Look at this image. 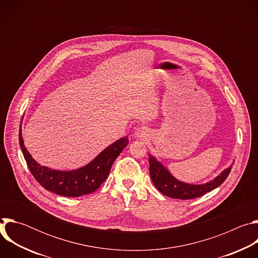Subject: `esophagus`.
I'll use <instances>...</instances> for the list:
<instances>
[{
    "mask_svg": "<svg viewBox=\"0 0 258 258\" xmlns=\"http://www.w3.org/2000/svg\"><path fill=\"white\" fill-rule=\"evenodd\" d=\"M145 135H146V131H145V128H143V127L138 128L137 132H136V136H137L138 138H142V137H144Z\"/></svg>",
    "mask_w": 258,
    "mask_h": 258,
    "instance_id": "obj_1",
    "label": "esophagus"
}]
</instances>
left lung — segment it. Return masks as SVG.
Instances as JSON below:
<instances>
[{"mask_svg": "<svg viewBox=\"0 0 258 258\" xmlns=\"http://www.w3.org/2000/svg\"><path fill=\"white\" fill-rule=\"evenodd\" d=\"M149 164L150 176L157 190L169 198L180 200L198 198L214 190L226 180L233 166L231 165L226 168L212 180L201 183V185H193V183L176 179L169 170L151 154H149Z\"/></svg>", "mask_w": 258, "mask_h": 258, "instance_id": "obj_1", "label": "left lung"}]
</instances>
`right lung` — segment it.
<instances>
[{
  "instance_id": "obj_1",
  "label": "right lung",
  "mask_w": 258,
  "mask_h": 258,
  "mask_svg": "<svg viewBox=\"0 0 258 258\" xmlns=\"http://www.w3.org/2000/svg\"><path fill=\"white\" fill-rule=\"evenodd\" d=\"M127 144L126 136L109 145L85 166L73 170H57L41 165L32 158L24 146L21 123L19 128V145L31 174L46 190L65 197H80L91 194L100 188L107 178L114 160Z\"/></svg>"
}]
</instances>
